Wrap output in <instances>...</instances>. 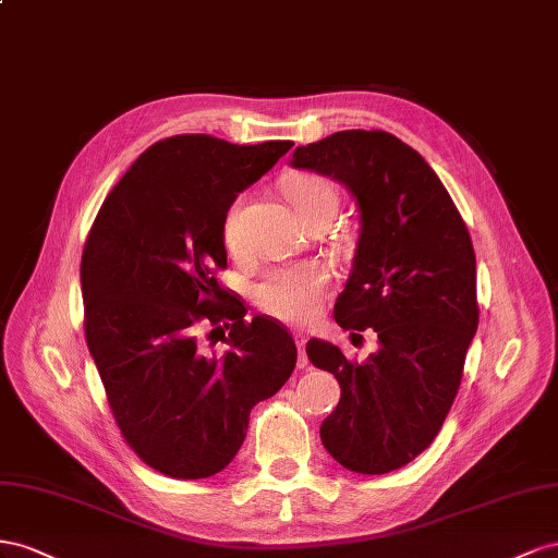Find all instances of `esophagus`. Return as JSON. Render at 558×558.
Here are the masks:
<instances>
[{
  "instance_id": "esophagus-1",
  "label": "esophagus",
  "mask_w": 558,
  "mask_h": 558,
  "mask_svg": "<svg viewBox=\"0 0 558 558\" xmlns=\"http://www.w3.org/2000/svg\"><path fill=\"white\" fill-rule=\"evenodd\" d=\"M294 341H296V348H299V367L304 369L306 364H308V360H306V333H301V331H296L294 333Z\"/></svg>"
}]
</instances>
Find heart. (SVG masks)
<instances>
[{
    "label": "heart",
    "mask_w": 558,
    "mask_h": 558,
    "mask_svg": "<svg viewBox=\"0 0 558 558\" xmlns=\"http://www.w3.org/2000/svg\"><path fill=\"white\" fill-rule=\"evenodd\" d=\"M284 196L290 198L296 215L304 219L320 208H337V189L317 172H296L284 182ZM241 210L243 201L238 198L225 215V243L231 252L243 245L241 233ZM329 288V274L320 264H292L268 270V274L252 288V299L266 315L276 320L301 325L320 311L323 299Z\"/></svg>",
    "instance_id": "heart-1"
}]
</instances>
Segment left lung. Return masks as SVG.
<instances>
[{"label":"left lung","instance_id":"8db88e82","mask_svg":"<svg viewBox=\"0 0 558 558\" xmlns=\"http://www.w3.org/2000/svg\"><path fill=\"white\" fill-rule=\"evenodd\" d=\"M292 166L329 174L357 201L360 241L333 320L353 337L372 327L380 343L357 362L308 341V360L341 386L320 439L353 472L400 470L449 416L480 325L470 231L435 170L386 131L333 133L296 147Z\"/></svg>","mask_w":558,"mask_h":558}]
</instances>
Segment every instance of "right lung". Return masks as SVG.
<instances>
[{"label": "right lung", "mask_w": 558, "mask_h": 558, "mask_svg": "<svg viewBox=\"0 0 558 558\" xmlns=\"http://www.w3.org/2000/svg\"><path fill=\"white\" fill-rule=\"evenodd\" d=\"M294 147L158 140L109 191L82 254L84 333L111 416L142 463L205 480L241 449L250 411L294 372L292 333L217 280L225 215ZM210 328V335H203ZM225 340L219 354L211 345Z\"/></svg>", "instance_id": "add662e5"}]
</instances>
